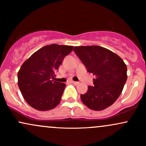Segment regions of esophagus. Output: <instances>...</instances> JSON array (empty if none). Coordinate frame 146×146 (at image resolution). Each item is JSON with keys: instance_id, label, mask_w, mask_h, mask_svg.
Here are the masks:
<instances>
[{"instance_id": "obj_1", "label": "esophagus", "mask_w": 146, "mask_h": 146, "mask_svg": "<svg viewBox=\"0 0 146 146\" xmlns=\"http://www.w3.org/2000/svg\"><path fill=\"white\" fill-rule=\"evenodd\" d=\"M71 82L73 83V84H75V85H78V84H79L78 82H75V81H72Z\"/></svg>"}]
</instances>
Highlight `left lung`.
I'll return each mask as SVG.
<instances>
[{
    "label": "left lung",
    "mask_w": 146,
    "mask_h": 146,
    "mask_svg": "<svg viewBox=\"0 0 146 146\" xmlns=\"http://www.w3.org/2000/svg\"><path fill=\"white\" fill-rule=\"evenodd\" d=\"M75 53L93 73V86H88L82 102L93 110H104L117 100L127 80V66L119 56L100 46H75Z\"/></svg>",
    "instance_id": "1"
}]
</instances>
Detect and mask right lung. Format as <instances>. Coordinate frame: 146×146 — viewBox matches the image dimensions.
<instances>
[{"label":"right lung","instance_id":"1","mask_svg":"<svg viewBox=\"0 0 146 146\" xmlns=\"http://www.w3.org/2000/svg\"><path fill=\"white\" fill-rule=\"evenodd\" d=\"M73 46L52 44L43 46L28 58L18 73V84L28 104L40 111L60 104L64 83L53 80L55 73Z\"/></svg>","mask_w":146,"mask_h":146}]
</instances>
